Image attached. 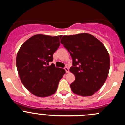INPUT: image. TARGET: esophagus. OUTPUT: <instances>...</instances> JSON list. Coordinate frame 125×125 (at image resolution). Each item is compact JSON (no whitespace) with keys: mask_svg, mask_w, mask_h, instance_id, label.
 I'll return each mask as SVG.
<instances>
[{"mask_svg":"<svg viewBox=\"0 0 125 125\" xmlns=\"http://www.w3.org/2000/svg\"><path fill=\"white\" fill-rule=\"evenodd\" d=\"M64 70H65L66 73H69V68H68V67H64Z\"/></svg>","mask_w":125,"mask_h":125,"instance_id":"esophagus-1","label":"esophagus"}]
</instances>
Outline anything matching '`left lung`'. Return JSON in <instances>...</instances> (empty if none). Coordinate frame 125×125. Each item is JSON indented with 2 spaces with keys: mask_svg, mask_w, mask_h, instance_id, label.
I'll use <instances>...</instances> for the list:
<instances>
[{
  "mask_svg": "<svg viewBox=\"0 0 125 125\" xmlns=\"http://www.w3.org/2000/svg\"><path fill=\"white\" fill-rule=\"evenodd\" d=\"M61 43L72 58L70 68L75 76L72 91L82 96L94 94L104 85L110 69V57L104 44L87 33L63 36Z\"/></svg>",
  "mask_w": 125,
  "mask_h": 125,
  "instance_id": "8db88e82",
  "label": "left lung"
}]
</instances>
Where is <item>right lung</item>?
I'll return each mask as SVG.
<instances>
[{
    "instance_id": "obj_1",
    "label": "right lung",
    "mask_w": 125,
    "mask_h": 125,
    "mask_svg": "<svg viewBox=\"0 0 125 125\" xmlns=\"http://www.w3.org/2000/svg\"><path fill=\"white\" fill-rule=\"evenodd\" d=\"M62 36L36 35L28 39L19 50L16 66L21 81L36 96L43 97L56 92L60 80L66 72L49 63L58 49Z\"/></svg>"
}]
</instances>
